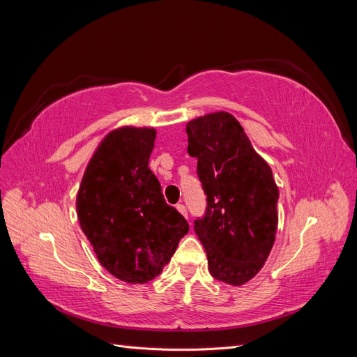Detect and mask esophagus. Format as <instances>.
<instances>
[{"mask_svg": "<svg viewBox=\"0 0 357 357\" xmlns=\"http://www.w3.org/2000/svg\"><path fill=\"white\" fill-rule=\"evenodd\" d=\"M177 210H178V213H181L183 215H185V218H188V211H186V207L183 204H177V207H176Z\"/></svg>", "mask_w": 357, "mask_h": 357, "instance_id": "obj_1", "label": "esophagus"}]
</instances>
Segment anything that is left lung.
<instances>
[{
  "mask_svg": "<svg viewBox=\"0 0 357 357\" xmlns=\"http://www.w3.org/2000/svg\"><path fill=\"white\" fill-rule=\"evenodd\" d=\"M188 153L198 159L207 213L195 232L219 282L243 286L265 265L274 245L278 188L266 160L228 112L186 125Z\"/></svg>",
  "mask_w": 357,
  "mask_h": 357,
  "instance_id": "1",
  "label": "left lung"
}]
</instances>
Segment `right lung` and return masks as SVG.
I'll return each instance as SVG.
<instances>
[{"label":"right lung","instance_id":"right-lung-1","mask_svg":"<svg viewBox=\"0 0 357 357\" xmlns=\"http://www.w3.org/2000/svg\"><path fill=\"white\" fill-rule=\"evenodd\" d=\"M155 128L122 126L107 134L89 160L75 207L100 264L129 284L153 280L189 231L149 168Z\"/></svg>","mask_w":357,"mask_h":357}]
</instances>
